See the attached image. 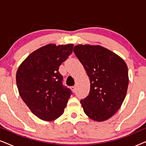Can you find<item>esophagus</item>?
I'll list each match as a JSON object with an SVG mask.
<instances>
[{
  "instance_id": "34e87169",
  "label": "esophagus",
  "mask_w": 146,
  "mask_h": 146,
  "mask_svg": "<svg viewBox=\"0 0 146 146\" xmlns=\"http://www.w3.org/2000/svg\"><path fill=\"white\" fill-rule=\"evenodd\" d=\"M70 88H71L72 90V91L74 92H75V91H76V87L75 86H71Z\"/></svg>"
}]
</instances>
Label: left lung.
<instances>
[{
    "instance_id": "1",
    "label": "left lung",
    "mask_w": 146,
    "mask_h": 146,
    "mask_svg": "<svg viewBox=\"0 0 146 146\" xmlns=\"http://www.w3.org/2000/svg\"><path fill=\"white\" fill-rule=\"evenodd\" d=\"M74 52L90 82L89 95L80 101L84 111L96 121L110 118L120 108L126 96L129 83L126 63L99 45H76Z\"/></svg>"
}]
</instances>
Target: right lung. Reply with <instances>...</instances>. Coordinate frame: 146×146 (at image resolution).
<instances>
[{
  "label": "right lung",
  "mask_w": 146,
  "mask_h": 146,
  "mask_svg": "<svg viewBox=\"0 0 146 146\" xmlns=\"http://www.w3.org/2000/svg\"><path fill=\"white\" fill-rule=\"evenodd\" d=\"M74 44H49L32 52L17 70L19 94L38 118L53 121L63 114L72 92L63 86L60 66L72 53Z\"/></svg>",
  "instance_id": "obj_1"
}]
</instances>
